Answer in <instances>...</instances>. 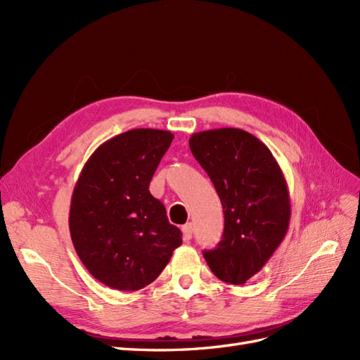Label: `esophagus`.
Returning <instances> with one entry per match:
<instances>
[{"mask_svg": "<svg viewBox=\"0 0 360 360\" xmlns=\"http://www.w3.org/2000/svg\"><path fill=\"white\" fill-rule=\"evenodd\" d=\"M192 231H193V226H192L191 222L181 226V233H183L184 240H191V238H192Z\"/></svg>", "mask_w": 360, "mask_h": 360, "instance_id": "1", "label": "esophagus"}]
</instances>
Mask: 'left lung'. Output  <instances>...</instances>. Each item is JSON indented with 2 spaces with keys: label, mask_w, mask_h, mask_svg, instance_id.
Wrapping results in <instances>:
<instances>
[{
  "label": "left lung",
  "mask_w": 360,
  "mask_h": 360,
  "mask_svg": "<svg viewBox=\"0 0 360 360\" xmlns=\"http://www.w3.org/2000/svg\"><path fill=\"white\" fill-rule=\"evenodd\" d=\"M193 158L209 174L222 202V240L202 255L213 274L234 285L263 269L288 231V186L264 143L242 129L193 134Z\"/></svg>",
  "instance_id": "1"
}]
</instances>
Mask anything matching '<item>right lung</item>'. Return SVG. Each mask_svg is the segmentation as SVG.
<instances>
[{"instance_id": "right-lung-1", "label": "right lung", "mask_w": 360, "mask_h": 360, "mask_svg": "<svg viewBox=\"0 0 360 360\" xmlns=\"http://www.w3.org/2000/svg\"><path fill=\"white\" fill-rule=\"evenodd\" d=\"M169 130L132 129L97 147L75 184L69 228L76 254L106 287L151 284L181 245L163 204L148 191Z\"/></svg>"}]
</instances>
